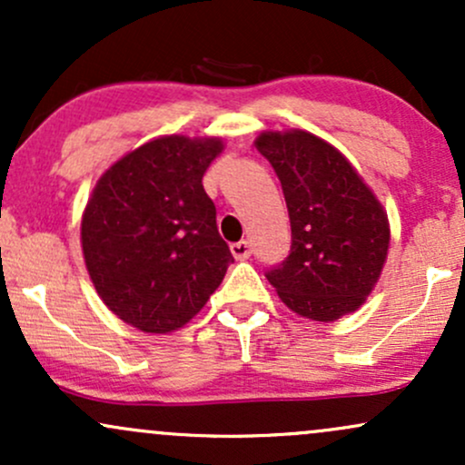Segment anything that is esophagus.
<instances>
[{"mask_svg": "<svg viewBox=\"0 0 465 465\" xmlns=\"http://www.w3.org/2000/svg\"><path fill=\"white\" fill-rule=\"evenodd\" d=\"M232 253L236 260H247L251 255V244L247 240H240V242H233L232 244Z\"/></svg>", "mask_w": 465, "mask_h": 465, "instance_id": "34e87169", "label": "esophagus"}]
</instances>
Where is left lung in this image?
I'll return each mask as SVG.
<instances>
[{"label":"left lung","instance_id":"8db88e82","mask_svg":"<svg viewBox=\"0 0 465 465\" xmlns=\"http://www.w3.org/2000/svg\"><path fill=\"white\" fill-rule=\"evenodd\" d=\"M255 148L273 165L291 218V253L266 280L306 319L336 322L359 311L387 260L381 201L348 159L312 133L266 131Z\"/></svg>","mask_w":465,"mask_h":465}]
</instances>
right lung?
<instances>
[{
  "mask_svg": "<svg viewBox=\"0 0 465 465\" xmlns=\"http://www.w3.org/2000/svg\"><path fill=\"white\" fill-rule=\"evenodd\" d=\"M221 151L218 137H157L111 165L84 207L89 277L106 308L142 332L188 323L233 262L203 190Z\"/></svg>",
  "mask_w": 465,
  "mask_h": 465,
  "instance_id": "obj_1",
  "label": "right lung"
}]
</instances>
